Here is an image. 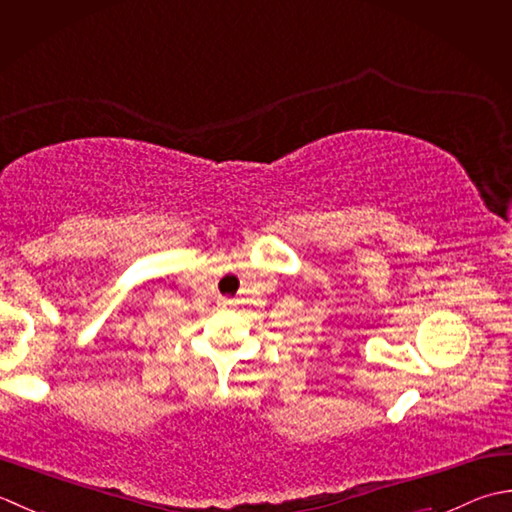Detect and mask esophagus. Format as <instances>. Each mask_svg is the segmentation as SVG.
<instances>
[{"instance_id":"obj_1","label":"esophagus","mask_w":512,"mask_h":512,"mask_svg":"<svg viewBox=\"0 0 512 512\" xmlns=\"http://www.w3.org/2000/svg\"><path fill=\"white\" fill-rule=\"evenodd\" d=\"M219 304H222V306H230V304H233V299L222 297V299H219Z\"/></svg>"}]
</instances>
